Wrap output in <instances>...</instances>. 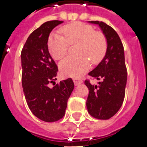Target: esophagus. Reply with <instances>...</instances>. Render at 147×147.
Instances as JSON below:
<instances>
[{"mask_svg":"<svg viewBox=\"0 0 147 147\" xmlns=\"http://www.w3.org/2000/svg\"><path fill=\"white\" fill-rule=\"evenodd\" d=\"M82 82L83 81L82 79H74V83H75V85L76 86L79 85L80 84H82Z\"/></svg>","mask_w":147,"mask_h":147,"instance_id":"obj_1","label":"esophagus"}]
</instances>
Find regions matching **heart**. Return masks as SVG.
Wrapping results in <instances>:
<instances>
[{
    "label": "heart",
    "instance_id": "obj_1",
    "mask_svg": "<svg viewBox=\"0 0 147 147\" xmlns=\"http://www.w3.org/2000/svg\"><path fill=\"white\" fill-rule=\"evenodd\" d=\"M64 37L53 34L48 39L47 47L53 59H62L67 55L69 45H77L75 53L62 61L59 69L63 76L71 78L82 77L90 68V61L97 64L107 53V40L103 33L95 31L93 26L76 22L63 26Z\"/></svg>",
    "mask_w": 147,
    "mask_h": 147
}]
</instances>
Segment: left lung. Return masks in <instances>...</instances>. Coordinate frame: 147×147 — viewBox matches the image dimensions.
I'll return each instance as SVG.
<instances>
[{
    "mask_svg": "<svg viewBox=\"0 0 147 147\" xmlns=\"http://www.w3.org/2000/svg\"><path fill=\"white\" fill-rule=\"evenodd\" d=\"M98 24L107 38L106 56L94 70L88 75L100 80L97 85L85 80L89 94L87 108L89 114L95 119L106 120L115 115L123 103L127 83V68L125 62L124 47L119 34L111 26L99 21Z\"/></svg>",
    "mask_w": 147,
    "mask_h": 147,
    "instance_id": "8db88e82",
    "label": "left lung"
}]
</instances>
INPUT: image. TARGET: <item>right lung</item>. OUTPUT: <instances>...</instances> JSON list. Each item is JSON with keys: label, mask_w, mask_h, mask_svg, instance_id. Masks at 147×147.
<instances>
[{"label": "right lung", "mask_w": 147, "mask_h": 147, "mask_svg": "<svg viewBox=\"0 0 147 147\" xmlns=\"http://www.w3.org/2000/svg\"><path fill=\"white\" fill-rule=\"evenodd\" d=\"M63 21L43 23L32 32L22 52V84L31 112L46 122H53L65 115L68 100L74 89L71 78L56 84L58 67L50 55L47 41L50 33ZM53 83L55 87L49 88Z\"/></svg>", "instance_id": "1"}]
</instances>
